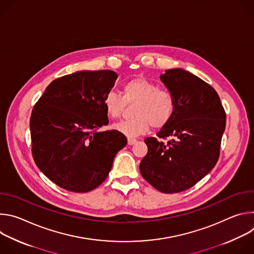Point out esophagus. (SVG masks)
<instances>
[{"label": "esophagus", "mask_w": 254, "mask_h": 254, "mask_svg": "<svg viewBox=\"0 0 254 254\" xmlns=\"http://www.w3.org/2000/svg\"><path fill=\"white\" fill-rule=\"evenodd\" d=\"M135 142H136V139H135V138H131V137L127 138V144H128V146H131V144H133V143H135Z\"/></svg>", "instance_id": "obj_1"}]
</instances>
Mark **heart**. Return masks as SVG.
I'll use <instances>...</instances> for the list:
<instances>
[{"mask_svg":"<svg viewBox=\"0 0 254 254\" xmlns=\"http://www.w3.org/2000/svg\"><path fill=\"white\" fill-rule=\"evenodd\" d=\"M123 95L110 91L103 97L106 115L118 119L124 113L127 103H135L133 119L122 121L114 125V128L129 137L146 132L150 127H164L175 112V99L168 90L146 78H133L125 83Z\"/></svg>","mask_w":254,"mask_h":254,"instance_id":"b5f03b06","label":"heart"}]
</instances>
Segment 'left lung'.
I'll return each mask as SVG.
<instances>
[{
	"label": "left lung",
	"instance_id": "8db88e82",
	"mask_svg": "<svg viewBox=\"0 0 254 254\" xmlns=\"http://www.w3.org/2000/svg\"><path fill=\"white\" fill-rule=\"evenodd\" d=\"M160 78L175 99L171 121L157 133L169 140L144 139L148 154L139 171L158 191L172 194L193 187L214 168L226 115L215 89L191 72L168 69Z\"/></svg>",
	"mask_w": 254,
	"mask_h": 254
}]
</instances>
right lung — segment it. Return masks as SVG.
<instances>
[{"mask_svg": "<svg viewBox=\"0 0 254 254\" xmlns=\"http://www.w3.org/2000/svg\"><path fill=\"white\" fill-rule=\"evenodd\" d=\"M112 70H82L53 80L33 107L32 156L57 186L76 193L97 188L127 142L108 125L103 97L115 85Z\"/></svg>", "mask_w": 254, "mask_h": 254, "instance_id": "obj_1", "label": "right lung"}]
</instances>
